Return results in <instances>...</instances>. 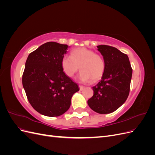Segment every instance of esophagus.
Listing matches in <instances>:
<instances>
[{"instance_id":"obj_1","label":"esophagus","mask_w":155,"mask_h":155,"mask_svg":"<svg viewBox=\"0 0 155 155\" xmlns=\"http://www.w3.org/2000/svg\"><path fill=\"white\" fill-rule=\"evenodd\" d=\"M79 90H80V91H83V89L85 88V87L82 86V85H79Z\"/></svg>"}]
</instances>
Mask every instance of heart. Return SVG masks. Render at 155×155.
Instances as JSON below:
<instances>
[{
    "label": "heart",
    "mask_w": 155,
    "mask_h": 155,
    "mask_svg": "<svg viewBox=\"0 0 155 155\" xmlns=\"http://www.w3.org/2000/svg\"><path fill=\"white\" fill-rule=\"evenodd\" d=\"M61 64L63 71L69 78L74 77L80 67L79 79L85 83L99 81L106 69L105 60L101 55L84 47L72 50L70 56L63 57Z\"/></svg>",
    "instance_id": "heart-1"
}]
</instances>
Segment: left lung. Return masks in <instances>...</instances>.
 Wrapping results in <instances>:
<instances>
[{
	"label": "left lung",
	"mask_w": 155,
	"mask_h": 155,
	"mask_svg": "<svg viewBox=\"0 0 155 155\" xmlns=\"http://www.w3.org/2000/svg\"><path fill=\"white\" fill-rule=\"evenodd\" d=\"M105 59L106 69L101 80L92 87L93 96L88 106L99 114L113 112L127 99L133 69L128 56L116 48L108 45L97 46Z\"/></svg>",
	"instance_id": "obj_1"
}]
</instances>
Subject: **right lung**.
<instances>
[{"instance_id": "right-lung-1", "label": "right lung", "mask_w": 155, "mask_h": 155, "mask_svg": "<svg viewBox=\"0 0 155 155\" xmlns=\"http://www.w3.org/2000/svg\"><path fill=\"white\" fill-rule=\"evenodd\" d=\"M68 48L67 45L48 42L27 58L22 85L32 107L43 115H62L70 108L74 94L79 91L77 83L66 76L61 64Z\"/></svg>"}]
</instances>
